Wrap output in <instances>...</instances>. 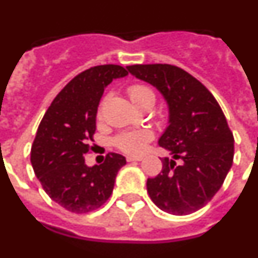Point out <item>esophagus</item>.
<instances>
[{
    "label": "esophagus",
    "instance_id": "esophagus-1",
    "mask_svg": "<svg viewBox=\"0 0 258 258\" xmlns=\"http://www.w3.org/2000/svg\"><path fill=\"white\" fill-rule=\"evenodd\" d=\"M142 159H143L142 156H132V155L126 156V160L127 161H141V160H142Z\"/></svg>",
    "mask_w": 258,
    "mask_h": 258
}]
</instances>
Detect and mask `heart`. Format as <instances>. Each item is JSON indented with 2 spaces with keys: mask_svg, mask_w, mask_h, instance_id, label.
<instances>
[{
  "mask_svg": "<svg viewBox=\"0 0 258 258\" xmlns=\"http://www.w3.org/2000/svg\"><path fill=\"white\" fill-rule=\"evenodd\" d=\"M127 94H129L132 101L140 107L149 103V102H152V103L155 102V92L150 86L143 85V84H133V85L129 86ZM102 107H103V102L99 104L98 115H101ZM151 132L147 131V129H141V131L125 132V133L118 134L113 140V143L121 151L126 152V154L137 155L145 151L146 145L149 141H151Z\"/></svg>",
  "mask_w": 258,
  "mask_h": 258,
  "instance_id": "heart-1",
  "label": "heart"
}]
</instances>
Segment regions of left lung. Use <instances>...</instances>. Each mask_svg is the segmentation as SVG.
I'll use <instances>...</instances> for the list:
<instances>
[{
	"instance_id": "8db88e82",
	"label": "left lung",
	"mask_w": 258,
	"mask_h": 258,
	"mask_svg": "<svg viewBox=\"0 0 258 258\" xmlns=\"http://www.w3.org/2000/svg\"><path fill=\"white\" fill-rule=\"evenodd\" d=\"M127 71L151 84L169 108V125L159 145L173 155L147 179V192L161 211L184 216L211 202L234 159V136L220 104L206 86L172 64H134ZM175 160H179L177 164Z\"/></svg>"
}]
</instances>
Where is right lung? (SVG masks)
Wrapping results in <instances>:
<instances>
[{"label": "right lung", "instance_id": "obj_1", "mask_svg": "<svg viewBox=\"0 0 258 258\" xmlns=\"http://www.w3.org/2000/svg\"><path fill=\"white\" fill-rule=\"evenodd\" d=\"M127 75L124 67L103 64L89 68L61 89L38 125L31 163L45 192L74 213L101 208L113 191L116 174L126 164L109 152L101 165L88 166L95 118L104 88Z\"/></svg>", "mask_w": 258, "mask_h": 258}]
</instances>
